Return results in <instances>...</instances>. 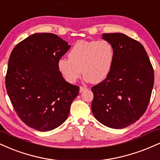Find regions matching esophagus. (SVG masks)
<instances>
[{"label":"esophagus","mask_w":160,"mask_h":160,"mask_svg":"<svg viewBox=\"0 0 160 160\" xmlns=\"http://www.w3.org/2000/svg\"><path fill=\"white\" fill-rule=\"evenodd\" d=\"M86 89V87H84V86H80V92H82L83 91H85Z\"/></svg>","instance_id":"obj_1"}]
</instances>
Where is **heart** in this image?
<instances>
[{"label":"heart","mask_w":160,"mask_h":160,"mask_svg":"<svg viewBox=\"0 0 160 160\" xmlns=\"http://www.w3.org/2000/svg\"><path fill=\"white\" fill-rule=\"evenodd\" d=\"M68 57L59 59L57 64L66 81L75 82L82 73L87 81L96 84L104 80L109 75L114 61L115 51L107 40H80L73 45Z\"/></svg>","instance_id":"1"}]
</instances>
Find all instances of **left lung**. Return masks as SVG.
<instances>
[{"mask_svg": "<svg viewBox=\"0 0 160 160\" xmlns=\"http://www.w3.org/2000/svg\"><path fill=\"white\" fill-rule=\"evenodd\" d=\"M115 57L107 78L92 87V111L102 124L122 129L138 121L151 99L154 74L143 45L125 34L103 33Z\"/></svg>", "mask_w": 160, "mask_h": 160, "instance_id": "left-lung-1", "label": "left lung"}]
</instances>
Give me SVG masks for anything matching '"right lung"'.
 Masks as SVG:
<instances>
[{"label": "right lung", "mask_w": 160, "mask_h": 160, "mask_svg": "<svg viewBox=\"0 0 160 160\" xmlns=\"http://www.w3.org/2000/svg\"><path fill=\"white\" fill-rule=\"evenodd\" d=\"M68 42L53 33H35L12 50L6 88L21 120L42 132L58 128L68 118L79 86L66 82L58 61L68 51Z\"/></svg>", "instance_id": "right-lung-1"}]
</instances>
